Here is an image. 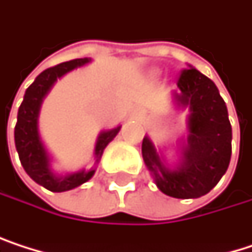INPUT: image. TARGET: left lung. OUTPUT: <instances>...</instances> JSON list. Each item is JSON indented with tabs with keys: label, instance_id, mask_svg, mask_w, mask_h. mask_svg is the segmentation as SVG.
I'll return each mask as SVG.
<instances>
[{
	"label": "left lung",
	"instance_id": "8db88e82",
	"mask_svg": "<svg viewBox=\"0 0 252 252\" xmlns=\"http://www.w3.org/2000/svg\"><path fill=\"white\" fill-rule=\"evenodd\" d=\"M174 99L189 107V136L175 168L166 166L148 136L142 157L159 190L177 199H196L209 193L226 174L232 156V126L227 107L212 80L189 65L177 80Z\"/></svg>",
	"mask_w": 252,
	"mask_h": 252
}]
</instances>
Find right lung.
Returning <instances> with one entry per match:
<instances>
[{
	"mask_svg": "<svg viewBox=\"0 0 252 252\" xmlns=\"http://www.w3.org/2000/svg\"><path fill=\"white\" fill-rule=\"evenodd\" d=\"M87 62H90V59L83 58V59H74V61H68L56 66L47 68L26 89L23 102L19 107L17 123L14 127V142H16V150L19 154L20 163L31 178L50 191L61 193V191L72 190L84 184L86 181H89L93 177V174H95V169H90V171L81 169L74 174L56 175L50 168V157L38 133L40 107H41L44 96L52 89V86L56 83L58 78H61L62 75H65L66 72L78 66H83ZM120 127L122 126H117L110 130H104L98 136L96 147H95L96 163L99 162L105 147L119 133Z\"/></svg>",
	"mask_w": 252,
	"mask_h": 252,
	"instance_id": "add662e5",
	"label": "right lung"
}]
</instances>
